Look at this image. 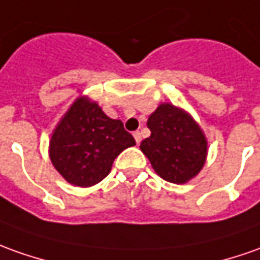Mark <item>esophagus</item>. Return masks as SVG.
Here are the masks:
<instances>
[{"instance_id":"obj_1","label":"esophagus","mask_w":260,"mask_h":260,"mask_svg":"<svg viewBox=\"0 0 260 260\" xmlns=\"http://www.w3.org/2000/svg\"><path fill=\"white\" fill-rule=\"evenodd\" d=\"M133 137H134V140H136V143H137V144H139V143L141 141V133H140V132H134Z\"/></svg>"}]
</instances>
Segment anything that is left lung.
<instances>
[{
	"label": "left lung",
	"mask_w": 260,
	"mask_h": 260,
	"mask_svg": "<svg viewBox=\"0 0 260 260\" xmlns=\"http://www.w3.org/2000/svg\"><path fill=\"white\" fill-rule=\"evenodd\" d=\"M147 127L151 136L141 141L140 148L162 180L184 184L201 171L208 144L187 112L162 103L150 114Z\"/></svg>",
	"instance_id": "obj_1"
}]
</instances>
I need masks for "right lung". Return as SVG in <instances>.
Here are the masks:
<instances>
[{
  "instance_id": "add662e5",
  "label": "right lung",
  "mask_w": 260,
  "mask_h": 260,
  "mask_svg": "<svg viewBox=\"0 0 260 260\" xmlns=\"http://www.w3.org/2000/svg\"><path fill=\"white\" fill-rule=\"evenodd\" d=\"M136 144L120 120L107 117L96 102L79 98L52 133L49 157L59 174L76 187H92L112 170L114 158Z\"/></svg>"
}]
</instances>
